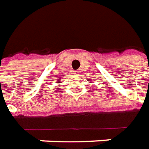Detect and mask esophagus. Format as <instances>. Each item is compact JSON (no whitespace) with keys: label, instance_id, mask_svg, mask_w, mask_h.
<instances>
[{"label":"esophagus","instance_id":"obj_1","mask_svg":"<svg viewBox=\"0 0 149 149\" xmlns=\"http://www.w3.org/2000/svg\"><path fill=\"white\" fill-rule=\"evenodd\" d=\"M79 72H80V71H76V73H77V75L79 74Z\"/></svg>","mask_w":149,"mask_h":149}]
</instances>
